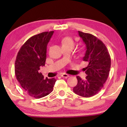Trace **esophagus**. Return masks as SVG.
<instances>
[{
    "label": "esophagus",
    "instance_id": "34e87169",
    "mask_svg": "<svg viewBox=\"0 0 127 127\" xmlns=\"http://www.w3.org/2000/svg\"><path fill=\"white\" fill-rule=\"evenodd\" d=\"M61 76L62 77H64V78H67L68 77H69V76L68 75V74H66V73H62Z\"/></svg>",
    "mask_w": 127,
    "mask_h": 127
}]
</instances>
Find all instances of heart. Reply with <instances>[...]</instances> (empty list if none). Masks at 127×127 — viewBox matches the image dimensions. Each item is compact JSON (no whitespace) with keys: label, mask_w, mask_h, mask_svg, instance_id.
Here are the masks:
<instances>
[{"label":"heart","mask_w":127,"mask_h":127,"mask_svg":"<svg viewBox=\"0 0 127 127\" xmlns=\"http://www.w3.org/2000/svg\"><path fill=\"white\" fill-rule=\"evenodd\" d=\"M62 46H72L73 47L74 46V40L71 37H66L62 40Z\"/></svg>","instance_id":"heart-1"}]
</instances>
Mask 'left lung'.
<instances>
[{
  "mask_svg": "<svg viewBox=\"0 0 127 127\" xmlns=\"http://www.w3.org/2000/svg\"><path fill=\"white\" fill-rule=\"evenodd\" d=\"M79 34L86 44V51L83 60L88 63L85 68L87 76L85 80L76 76L77 84L73 91L80 96L89 98L103 88L109 74L111 59L106 47L101 40L87 33L79 31Z\"/></svg>",
  "mask_w": 127,
  "mask_h": 127,
  "instance_id": "obj_1",
  "label": "left lung"
}]
</instances>
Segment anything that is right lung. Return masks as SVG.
Returning <instances> with one entry per match:
<instances>
[{
	"instance_id": "1",
	"label": "right lung",
	"mask_w": 127,
	"mask_h": 127,
	"mask_svg": "<svg viewBox=\"0 0 127 127\" xmlns=\"http://www.w3.org/2000/svg\"><path fill=\"white\" fill-rule=\"evenodd\" d=\"M54 31L44 32L29 38L17 54L15 74L17 80L29 96L41 98L53 91L57 80L44 79L39 72L45 65L47 46Z\"/></svg>"
}]
</instances>
